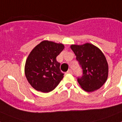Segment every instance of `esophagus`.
<instances>
[{
    "label": "esophagus",
    "mask_w": 122,
    "mask_h": 122,
    "mask_svg": "<svg viewBox=\"0 0 122 122\" xmlns=\"http://www.w3.org/2000/svg\"><path fill=\"white\" fill-rule=\"evenodd\" d=\"M67 73H69V74H72V73H73V71H72V70H71V69H69L67 71Z\"/></svg>",
    "instance_id": "34e87169"
}]
</instances>
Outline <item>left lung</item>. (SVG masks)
Segmentation results:
<instances>
[{
    "label": "left lung",
    "mask_w": 122,
    "mask_h": 122,
    "mask_svg": "<svg viewBox=\"0 0 122 122\" xmlns=\"http://www.w3.org/2000/svg\"><path fill=\"white\" fill-rule=\"evenodd\" d=\"M71 49L82 69V75L77 77L79 84L88 92L100 89L108 76V64L103 52L90 43L72 45Z\"/></svg>",
    "instance_id": "left-lung-1"
}]
</instances>
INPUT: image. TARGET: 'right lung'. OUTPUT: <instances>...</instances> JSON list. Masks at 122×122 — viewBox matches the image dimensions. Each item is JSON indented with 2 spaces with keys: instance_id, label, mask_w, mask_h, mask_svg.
<instances>
[{
  "instance_id": "1",
  "label": "right lung",
  "mask_w": 122,
  "mask_h": 122,
  "mask_svg": "<svg viewBox=\"0 0 122 122\" xmlns=\"http://www.w3.org/2000/svg\"><path fill=\"white\" fill-rule=\"evenodd\" d=\"M64 49L61 43L45 40L36 45L28 56L25 74L29 84L37 91L48 93L63 77L57 56Z\"/></svg>"
}]
</instances>
